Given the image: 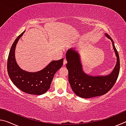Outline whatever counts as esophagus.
Masks as SVG:
<instances>
[{"label":"esophagus","mask_w":126,"mask_h":126,"mask_svg":"<svg viewBox=\"0 0 126 126\" xmlns=\"http://www.w3.org/2000/svg\"><path fill=\"white\" fill-rule=\"evenodd\" d=\"M67 63V59H64V61H63V64H64V65H65V64Z\"/></svg>","instance_id":"esophagus-1"}]
</instances>
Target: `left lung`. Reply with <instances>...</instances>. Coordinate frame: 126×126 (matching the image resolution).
<instances>
[{"label": "left lung", "instance_id": "8db88e82", "mask_svg": "<svg viewBox=\"0 0 126 126\" xmlns=\"http://www.w3.org/2000/svg\"><path fill=\"white\" fill-rule=\"evenodd\" d=\"M109 39H112L108 34ZM113 47L117 56V63L114 69L110 75L107 76H90L82 71L78 54L72 49L66 53L68 71V79L72 90L78 97L89 98L105 94L116 83L119 73L120 61L118 52L113 42Z\"/></svg>", "mask_w": 126, "mask_h": 126}]
</instances>
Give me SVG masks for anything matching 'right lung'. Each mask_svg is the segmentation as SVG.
<instances>
[{"label":"right lung","instance_id":"right-lung-1","mask_svg":"<svg viewBox=\"0 0 126 126\" xmlns=\"http://www.w3.org/2000/svg\"><path fill=\"white\" fill-rule=\"evenodd\" d=\"M24 32L12 44L8 58V73L12 82L20 90L30 94L41 95L49 89L55 73L63 65V58L52 61L42 71L35 73L23 71L17 64L14 53L17 42Z\"/></svg>","mask_w":126,"mask_h":126}]
</instances>
